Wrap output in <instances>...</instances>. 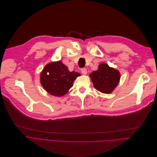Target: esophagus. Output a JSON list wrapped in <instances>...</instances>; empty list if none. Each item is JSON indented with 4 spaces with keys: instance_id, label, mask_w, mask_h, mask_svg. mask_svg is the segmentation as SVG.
<instances>
[{
    "instance_id": "1",
    "label": "esophagus",
    "mask_w": 157,
    "mask_h": 157,
    "mask_svg": "<svg viewBox=\"0 0 157 157\" xmlns=\"http://www.w3.org/2000/svg\"><path fill=\"white\" fill-rule=\"evenodd\" d=\"M81 72H82V73L83 75H86L87 74V70L86 69V68H83V69H82V70H81Z\"/></svg>"
}]
</instances>
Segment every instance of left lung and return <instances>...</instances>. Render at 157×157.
<instances>
[{
    "label": "left lung",
    "mask_w": 157,
    "mask_h": 157,
    "mask_svg": "<svg viewBox=\"0 0 157 157\" xmlns=\"http://www.w3.org/2000/svg\"><path fill=\"white\" fill-rule=\"evenodd\" d=\"M89 77L96 90L102 93L109 94L119 83L121 74L117 70L110 67L107 64L101 63L98 70L89 75Z\"/></svg>",
    "instance_id": "8db88e82"
}]
</instances>
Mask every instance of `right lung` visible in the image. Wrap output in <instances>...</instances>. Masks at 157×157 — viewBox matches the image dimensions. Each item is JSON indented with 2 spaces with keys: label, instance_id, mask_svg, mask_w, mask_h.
I'll list each match as a JSON object with an SVG mask.
<instances>
[{
  "label": "right lung",
  "instance_id": "1",
  "mask_svg": "<svg viewBox=\"0 0 157 157\" xmlns=\"http://www.w3.org/2000/svg\"><path fill=\"white\" fill-rule=\"evenodd\" d=\"M79 73L70 71L61 61L51 62L44 67L40 73V83L47 93L61 97L69 91Z\"/></svg>",
  "mask_w": 157,
  "mask_h": 157
}]
</instances>
